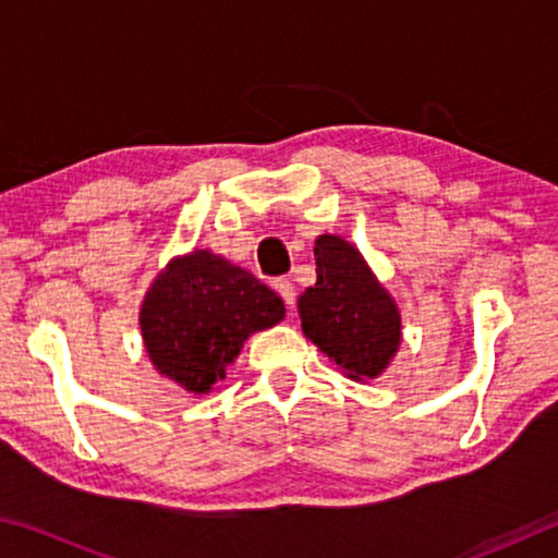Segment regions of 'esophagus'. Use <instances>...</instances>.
<instances>
[{
	"label": "esophagus",
	"instance_id": "1",
	"mask_svg": "<svg viewBox=\"0 0 558 558\" xmlns=\"http://www.w3.org/2000/svg\"><path fill=\"white\" fill-rule=\"evenodd\" d=\"M272 288H276V290L280 292V298L286 300L288 307L295 305V295H298V292H295V286H292L290 278H278L276 282H272Z\"/></svg>",
	"mask_w": 558,
	"mask_h": 558
}]
</instances>
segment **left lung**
Segmentation results:
<instances>
[{"instance_id": "obj_1", "label": "left lung", "mask_w": 558, "mask_h": 558, "mask_svg": "<svg viewBox=\"0 0 558 558\" xmlns=\"http://www.w3.org/2000/svg\"><path fill=\"white\" fill-rule=\"evenodd\" d=\"M317 282L298 300L302 332L352 379H374L401 342V317L354 245L337 235L315 241Z\"/></svg>"}]
</instances>
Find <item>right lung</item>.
Returning a JSON list of instances; mask_svg holds the SVG:
<instances>
[{
	"label": "right lung",
	"instance_id": "add662e5",
	"mask_svg": "<svg viewBox=\"0 0 558 558\" xmlns=\"http://www.w3.org/2000/svg\"><path fill=\"white\" fill-rule=\"evenodd\" d=\"M282 315V300L248 270L211 251H194L159 272L140 325L157 372L186 391L206 393L223 379L245 337Z\"/></svg>",
	"mask_w": 558,
	"mask_h": 558
}]
</instances>
